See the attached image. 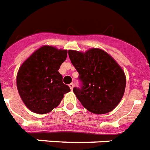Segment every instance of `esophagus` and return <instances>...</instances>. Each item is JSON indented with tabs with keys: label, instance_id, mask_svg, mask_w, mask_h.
Here are the masks:
<instances>
[{
	"label": "esophagus",
	"instance_id": "esophagus-1",
	"mask_svg": "<svg viewBox=\"0 0 150 150\" xmlns=\"http://www.w3.org/2000/svg\"><path fill=\"white\" fill-rule=\"evenodd\" d=\"M69 86H70V88H71V90H73V87H74V83H71V84H69Z\"/></svg>",
	"mask_w": 150,
	"mask_h": 150
}]
</instances>
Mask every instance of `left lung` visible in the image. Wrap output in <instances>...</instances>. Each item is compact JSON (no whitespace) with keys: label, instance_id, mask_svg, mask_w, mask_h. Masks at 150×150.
I'll list each match as a JSON object with an SVG mask.
<instances>
[{"label":"left lung","instance_id":"left-lung-1","mask_svg":"<svg viewBox=\"0 0 150 150\" xmlns=\"http://www.w3.org/2000/svg\"><path fill=\"white\" fill-rule=\"evenodd\" d=\"M68 55L82 82L81 88L73 89L81 104L96 115L113 110L126 89V75L120 65L100 48L85 52L69 50Z\"/></svg>","mask_w":150,"mask_h":150}]
</instances>
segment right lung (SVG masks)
<instances>
[{"label":"right lung","mask_w":150,"mask_h":150,"mask_svg":"<svg viewBox=\"0 0 150 150\" xmlns=\"http://www.w3.org/2000/svg\"><path fill=\"white\" fill-rule=\"evenodd\" d=\"M67 55V50L44 45L20 67L16 86L23 103L31 111L40 115L49 113L71 91L58 71Z\"/></svg>","instance_id":"right-lung-1"}]
</instances>
